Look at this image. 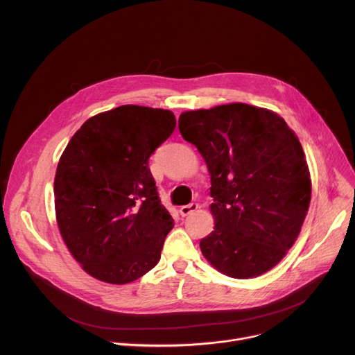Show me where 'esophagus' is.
I'll return each mask as SVG.
<instances>
[{
    "label": "esophagus",
    "instance_id": "1",
    "mask_svg": "<svg viewBox=\"0 0 355 355\" xmlns=\"http://www.w3.org/2000/svg\"><path fill=\"white\" fill-rule=\"evenodd\" d=\"M198 209H199V205H198V203H189V205L180 206L179 212H180V215H182V216H187V215L193 214V212H195V211H198Z\"/></svg>",
    "mask_w": 355,
    "mask_h": 355
}]
</instances>
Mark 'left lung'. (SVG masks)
Masks as SVG:
<instances>
[{"mask_svg": "<svg viewBox=\"0 0 355 355\" xmlns=\"http://www.w3.org/2000/svg\"><path fill=\"white\" fill-rule=\"evenodd\" d=\"M179 123L212 183L215 226L200 241L203 257L236 279L268 272L295 243L311 202L300 139L275 112L245 103L183 112Z\"/></svg>", "mask_w": 355, "mask_h": 355, "instance_id": "left-lung-1", "label": "left lung"}]
</instances>
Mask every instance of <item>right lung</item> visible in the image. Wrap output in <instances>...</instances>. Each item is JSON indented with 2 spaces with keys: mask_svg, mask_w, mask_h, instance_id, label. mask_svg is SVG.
Wrapping results in <instances>:
<instances>
[{
  "mask_svg": "<svg viewBox=\"0 0 355 355\" xmlns=\"http://www.w3.org/2000/svg\"><path fill=\"white\" fill-rule=\"evenodd\" d=\"M175 126L171 110L126 104L86 120L66 146L54 178L55 219L90 277L124 285L157 265L173 219L149 157Z\"/></svg>",
  "mask_w": 355,
  "mask_h": 355,
  "instance_id": "1",
  "label": "right lung"
}]
</instances>
